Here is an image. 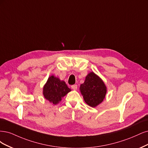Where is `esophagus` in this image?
Instances as JSON below:
<instances>
[{"mask_svg": "<svg viewBox=\"0 0 148 148\" xmlns=\"http://www.w3.org/2000/svg\"><path fill=\"white\" fill-rule=\"evenodd\" d=\"M71 88H72L74 90H77V85H76V84H74V85H71Z\"/></svg>", "mask_w": 148, "mask_h": 148, "instance_id": "esophagus-1", "label": "esophagus"}]
</instances>
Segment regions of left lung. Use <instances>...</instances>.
Masks as SVG:
<instances>
[{
	"mask_svg": "<svg viewBox=\"0 0 148 148\" xmlns=\"http://www.w3.org/2000/svg\"><path fill=\"white\" fill-rule=\"evenodd\" d=\"M80 90L85 102L93 108L103 101L106 93V87L103 80L93 72L87 75Z\"/></svg>",
	"mask_w": 148,
	"mask_h": 148,
	"instance_id": "8db88e82",
	"label": "left lung"
}]
</instances>
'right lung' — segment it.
Returning <instances> with one entry per match:
<instances>
[{
	"mask_svg": "<svg viewBox=\"0 0 148 148\" xmlns=\"http://www.w3.org/2000/svg\"><path fill=\"white\" fill-rule=\"evenodd\" d=\"M70 91L71 89L68 88L65 82L51 75L44 85L43 94L45 99L53 104H56Z\"/></svg>",
	"mask_w": 148,
	"mask_h": 148,
	"instance_id": "add662e5",
	"label": "right lung"
}]
</instances>
